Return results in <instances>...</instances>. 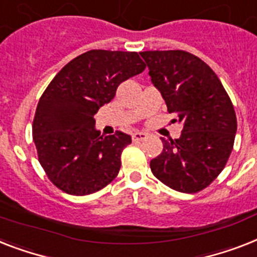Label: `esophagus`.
<instances>
[{"label":"esophagus","mask_w":257,"mask_h":257,"mask_svg":"<svg viewBox=\"0 0 257 257\" xmlns=\"http://www.w3.org/2000/svg\"><path fill=\"white\" fill-rule=\"evenodd\" d=\"M132 139H133V141H143V140L147 139V133L136 132V133H133Z\"/></svg>","instance_id":"esophagus-1"}]
</instances>
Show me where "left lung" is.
<instances>
[{"label":"left lung","instance_id":"left-lung-1","mask_svg":"<svg viewBox=\"0 0 257 257\" xmlns=\"http://www.w3.org/2000/svg\"><path fill=\"white\" fill-rule=\"evenodd\" d=\"M140 55L169 113L183 125L179 139H162L164 150L150 161L152 173L170 189L198 193L220 174L232 152L237 128L232 103L215 72L198 56L182 50Z\"/></svg>","mask_w":257,"mask_h":257}]
</instances>
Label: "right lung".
Wrapping results in <instances>:
<instances>
[{
    "instance_id": "right-lung-1",
    "label": "right lung",
    "mask_w": 257,
    "mask_h": 257,
    "mask_svg": "<svg viewBox=\"0 0 257 257\" xmlns=\"http://www.w3.org/2000/svg\"><path fill=\"white\" fill-rule=\"evenodd\" d=\"M137 53L91 50L68 62L39 99L33 122L38 158L49 179L64 193H96L118 174L126 133L100 136L95 113L120 83L145 70Z\"/></svg>"
}]
</instances>
